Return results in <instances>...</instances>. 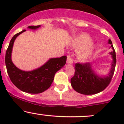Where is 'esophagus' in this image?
<instances>
[{
    "instance_id": "esophagus-1",
    "label": "esophagus",
    "mask_w": 124,
    "mask_h": 124,
    "mask_svg": "<svg viewBox=\"0 0 124 124\" xmlns=\"http://www.w3.org/2000/svg\"><path fill=\"white\" fill-rule=\"evenodd\" d=\"M67 63H73V61H72V58L71 57V56H67Z\"/></svg>"
}]
</instances>
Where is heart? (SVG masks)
<instances>
[{
  "instance_id": "1",
  "label": "heart",
  "mask_w": 124,
  "mask_h": 124,
  "mask_svg": "<svg viewBox=\"0 0 124 124\" xmlns=\"http://www.w3.org/2000/svg\"><path fill=\"white\" fill-rule=\"evenodd\" d=\"M92 39L87 35H81L75 38L71 43L74 48H81L77 52V57L81 60L89 58L94 52V46L91 44Z\"/></svg>"
}]
</instances>
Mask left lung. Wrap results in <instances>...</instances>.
<instances>
[{"instance_id":"obj_1","label":"left lung","mask_w":124,"mask_h":124,"mask_svg":"<svg viewBox=\"0 0 124 124\" xmlns=\"http://www.w3.org/2000/svg\"><path fill=\"white\" fill-rule=\"evenodd\" d=\"M108 42L111 44L113 49V52L110 53L113 58V62L108 76L106 77L98 76L92 69L91 63L89 62L76 63L74 76L71 78V86L76 92L83 95L96 94L104 90L110 83L115 70L116 59L112 41L109 39Z\"/></svg>"}]
</instances>
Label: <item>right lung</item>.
Wrapping results in <instances>:
<instances>
[{"instance_id":"1","label":"right lung","mask_w":124,"mask_h":124,"mask_svg":"<svg viewBox=\"0 0 124 124\" xmlns=\"http://www.w3.org/2000/svg\"><path fill=\"white\" fill-rule=\"evenodd\" d=\"M39 26H30L28 28L35 30ZM15 35L9 42L6 52L5 64L10 80L14 85L21 91L30 93H39L50 87L56 72L65 65L67 56L50 59L44 65L31 71H24L14 65L11 60V53L15 39L19 35L25 32Z\"/></svg>"}]
</instances>
